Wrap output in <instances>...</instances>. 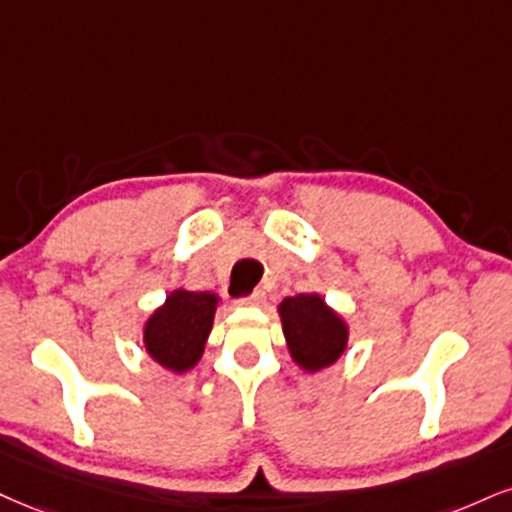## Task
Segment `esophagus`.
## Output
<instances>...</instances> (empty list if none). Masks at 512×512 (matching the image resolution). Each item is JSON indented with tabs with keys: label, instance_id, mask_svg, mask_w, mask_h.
I'll use <instances>...</instances> for the list:
<instances>
[{
	"label": "esophagus",
	"instance_id": "esophagus-1",
	"mask_svg": "<svg viewBox=\"0 0 512 512\" xmlns=\"http://www.w3.org/2000/svg\"><path fill=\"white\" fill-rule=\"evenodd\" d=\"M263 301H266V294H263V292H254V294L244 296V299H239L237 304H239V306H261Z\"/></svg>",
	"mask_w": 512,
	"mask_h": 512
}]
</instances>
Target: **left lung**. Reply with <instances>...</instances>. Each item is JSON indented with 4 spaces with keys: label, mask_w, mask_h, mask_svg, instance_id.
Listing matches in <instances>:
<instances>
[{
    "label": "left lung",
    "mask_w": 512,
    "mask_h": 512,
    "mask_svg": "<svg viewBox=\"0 0 512 512\" xmlns=\"http://www.w3.org/2000/svg\"><path fill=\"white\" fill-rule=\"evenodd\" d=\"M287 351L304 372L330 368L349 346V323L320 294L285 296L277 304Z\"/></svg>",
    "instance_id": "left-lung-1"
}]
</instances>
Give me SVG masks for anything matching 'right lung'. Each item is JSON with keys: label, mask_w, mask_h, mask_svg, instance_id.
Instances as JSON below:
<instances>
[{"label": "right lung", "mask_w": 512, "mask_h": 512, "mask_svg": "<svg viewBox=\"0 0 512 512\" xmlns=\"http://www.w3.org/2000/svg\"><path fill=\"white\" fill-rule=\"evenodd\" d=\"M218 304L216 292H192L185 287L168 292L166 301L142 325V344L151 361L175 375L192 370L204 356Z\"/></svg>", "instance_id": "right-lung-1"}]
</instances>
